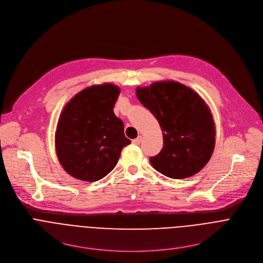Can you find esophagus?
Wrapping results in <instances>:
<instances>
[{"mask_svg":"<svg viewBox=\"0 0 263 263\" xmlns=\"http://www.w3.org/2000/svg\"><path fill=\"white\" fill-rule=\"evenodd\" d=\"M140 141H141V136H138L137 138H135V139L132 140V143H133V144H139Z\"/></svg>","mask_w":263,"mask_h":263,"instance_id":"34e87169","label":"esophagus"}]
</instances>
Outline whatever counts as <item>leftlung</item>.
Masks as SVG:
<instances>
[{"label":"left lung","instance_id":"8db88e82","mask_svg":"<svg viewBox=\"0 0 263 263\" xmlns=\"http://www.w3.org/2000/svg\"><path fill=\"white\" fill-rule=\"evenodd\" d=\"M136 96L157 119L163 132L162 149L149 158L152 166L173 179L199 173L211 158L215 144L214 122L205 101L176 81L137 87Z\"/></svg>","mask_w":263,"mask_h":263}]
</instances>
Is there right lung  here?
Instances as JSON below:
<instances>
[{
    "label": "right lung",
    "instance_id": "add662e5",
    "mask_svg": "<svg viewBox=\"0 0 263 263\" xmlns=\"http://www.w3.org/2000/svg\"><path fill=\"white\" fill-rule=\"evenodd\" d=\"M120 87L92 85L63 108L55 134L58 160L73 178L95 182L117 165L124 146L131 143L124 124L114 112Z\"/></svg>",
    "mask_w": 263,
    "mask_h": 263
}]
</instances>
